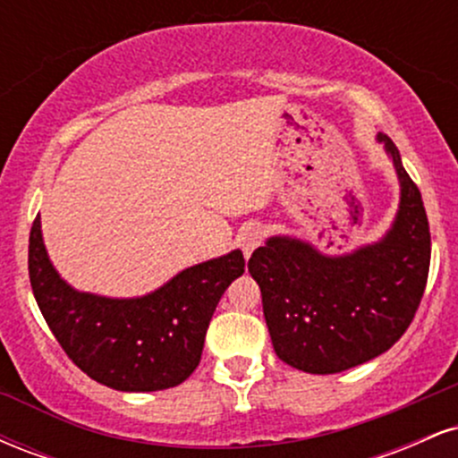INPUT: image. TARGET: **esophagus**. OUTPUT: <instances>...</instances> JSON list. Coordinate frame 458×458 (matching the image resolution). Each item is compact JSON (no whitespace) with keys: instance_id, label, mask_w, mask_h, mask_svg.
<instances>
[{"instance_id":"34e87169","label":"esophagus","mask_w":458,"mask_h":458,"mask_svg":"<svg viewBox=\"0 0 458 458\" xmlns=\"http://www.w3.org/2000/svg\"><path fill=\"white\" fill-rule=\"evenodd\" d=\"M262 241H265V230H262L260 225H254V228H250L243 236H241V250H243L245 259H250L251 251H254L256 247H260Z\"/></svg>"}]
</instances>
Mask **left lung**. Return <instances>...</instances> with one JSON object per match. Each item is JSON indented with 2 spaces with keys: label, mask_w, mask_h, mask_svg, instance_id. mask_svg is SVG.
<instances>
[{
  "label": "left lung",
  "mask_w": 458,
  "mask_h": 458,
  "mask_svg": "<svg viewBox=\"0 0 458 458\" xmlns=\"http://www.w3.org/2000/svg\"><path fill=\"white\" fill-rule=\"evenodd\" d=\"M379 141L401 181L396 222L379 243L329 259L297 239L273 236L247 262L273 349L297 370L334 375L386 353L422 301L430 267L427 211L394 141Z\"/></svg>",
  "instance_id": "obj_1"
}]
</instances>
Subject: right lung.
<instances>
[{"label":"right lung","instance_id":"add662e5","mask_svg":"<svg viewBox=\"0 0 458 458\" xmlns=\"http://www.w3.org/2000/svg\"><path fill=\"white\" fill-rule=\"evenodd\" d=\"M28 269L36 303L72 364L114 390L157 392L178 386L198 368L215 308L243 276L245 259L234 250L189 267L138 299L77 293L51 267L38 215Z\"/></svg>","mask_w":458,"mask_h":458}]
</instances>
